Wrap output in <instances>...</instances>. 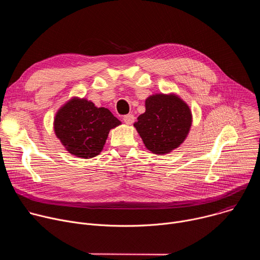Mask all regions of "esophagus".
<instances>
[{
  "instance_id": "34e87169",
  "label": "esophagus",
  "mask_w": 260,
  "mask_h": 260,
  "mask_svg": "<svg viewBox=\"0 0 260 260\" xmlns=\"http://www.w3.org/2000/svg\"><path fill=\"white\" fill-rule=\"evenodd\" d=\"M123 121L126 123V124H133L135 122V116L132 115V114H128V115H125L123 117Z\"/></svg>"
}]
</instances>
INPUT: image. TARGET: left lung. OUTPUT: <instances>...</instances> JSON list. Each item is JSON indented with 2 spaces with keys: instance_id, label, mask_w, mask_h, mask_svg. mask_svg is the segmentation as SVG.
Masks as SVG:
<instances>
[{
  "instance_id": "left-lung-1",
  "label": "left lung",
  "mask_w": 260,
  "mask_h": 260,
  "mask_svg": "<svg viewBox=\"0 0 260 260\" xmlns=\"http://www.w3.org/2000/svg\"><path fill=\"white\" fill-rule=\"evenodd\" d=\"M145 112L135 122L145 147L157 155L169 154L187 138L192 113L176 93H154L145 101Z\"/></svg>"
}]
</instances>
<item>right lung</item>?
Instances as JSON below:
<instances>
[{
    "instance_id": "obj_1",
    "label": "right lung",
    "mask_w": 260,
    "mask_h": 260,
    "mask_svg": "<svg viewBox=\"0 0 260 260\" xmlns=\"http://www.w3.org/2000/svg\"><path fill=\"white\" fill-rule=\"evenodd\" d=\"M120 124L108 108L73 96L57 110L53 129L69 153L88 159L102 152L109 132Z\"/></svg>"
}]
</instances>
